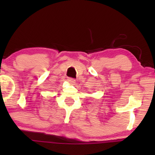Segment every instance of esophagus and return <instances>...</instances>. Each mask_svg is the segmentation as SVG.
<instances>
[{
  "mask_svg": "<svg viewBox=\"0 0 155 155\" xmlns=\"http://www.w3.org/2000/svg\"><path fill=\"white\" fill-rule=\"evenodd\" d=\"M68 81L70 83L72 84L75 83V80L73 79V78H69L68 79Z\"/></svg>",
  "mask_w": 155,
  "mask_h": 155,
  "instance_id": "esophagus-1",
  "label": "esophagus"
}]
</instances>
